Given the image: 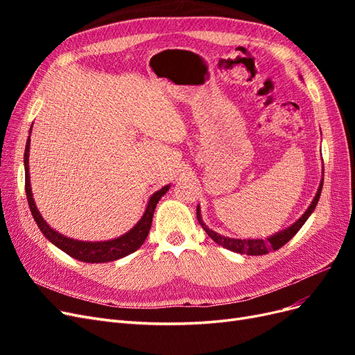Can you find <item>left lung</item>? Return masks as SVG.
<instances>
[{"instance_id": "1", "label": "left lung", "mask_w": 355, "mask_h": 355, "mask_svg": "<svg viewBox=\"0 0 355 355\" xmlns=\"http://www.w3.org/2000/svg\"><path fill=\"white\" fill-rule=\"evenodd\" d=\"M324 173V170H323ZM321 188H323V180H321V184L317 189V194L313 200V202L309 204V207L306 209V211L300 216L292 227H288L280 232H277L274 235H271V237L268 239H247V240H240V239H230V237H223V235L218 234L211 231L210 228H207V225L202 222L201 219V213H200V206H197V219H198V223L201 225V228L207 232L209 237L214 241L218 243L219 245L225 247V249H228L231 252H235V253H241V254H250V256H261V254H266L270 253L271 250H278L280 247H283L287 241L292 240L296 232L302 228V225L306 222V219L309 218V214L314 211L317 202L320 200V196H321Z\"/></svg>"}]
</instances>
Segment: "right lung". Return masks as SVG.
<instances>
[{
  "mask_svg": "<svg viewBox=\"0 0 355 355\" xmlns=\"http://www.w3.org/2000/svg\"><path fill=\"white\" fill-rule=\"evenodd\" d=\"M29 133H31V130H29ZM29 146H31V136L26 141L25 155H24L25 157L24 163H25L26 198H28V204H29L32 216H34V220L37 222L38 228L41 230L42 234H44V237L50 243L58 245L60 250H63L67 254L73 257V259H78L81 262H89V263H103V262L121 259V257L136 252L139 247L144 244V241L146 240L148 234H149V230H151L153 216H154L157 204H158L159 198L168 191L170 185H166L164 188H161L159 191L155 192V194L151 196L141 220H139L130 231L121 235V237L108 240V241H98V243L72 240V239L65 237V235L59 234L58 231L53 230L50 225H47V222L42 219L41 213L38 211V209L35 206V201H34V198H32L31 182H29Z\"/></svg>",
  "mask_w": 355,
  "mask_h": 355,
  "instance_id": "obj_1",
  "label": "right lung"
}]
</instances>
